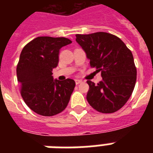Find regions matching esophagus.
<instances>
[{"instance_id": "esophagus-1", "label": "esophagus", "mask_w": 153, "mask_h": 153, "mask_svg": "<svg viewBox=\"0 0 153 153\" xmlns=\"http://www.w3.org/2000/svg\"><path fill=\"white\" fill-rule=\"evenodd\" d=\"M82 81L80 80V79H75V83H76V85H79V84L82 83Z\"/></svg>"}]
</instances>
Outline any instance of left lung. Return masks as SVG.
<instances>
[{
	"mask_svg": "<svg viewBox=\"0 0 153 153\" xmlns=\"http://www.w3.org/2000/svg\"><path fill=\"white\" fill-rule=\"evenodd\" d=\"M77 43L90 59V65L102 73V81L87 80L86 99L102 114H112L125 105L132 95L137 81L133 54L120 38L107 32L77 34Z\"/></svg>",
	"mask_w": 153,
	"mask_h": 153,
	"instance_id": "obj_1",
	"label": "left lung"
}]
</instances>
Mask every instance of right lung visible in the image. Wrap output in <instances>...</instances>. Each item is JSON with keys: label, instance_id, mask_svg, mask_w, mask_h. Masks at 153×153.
Here are the masks:
<instances>
[{"label": "right lung", "instance_id": "obj_1", "mask_svg": "<svg viewBox=\"0 0 153 153\" xmlns=\"http://www.w3.org/2000/svg\"><path fill=\"white\" fill-rule=\"evenodd\" d=\"M65 37L39 36L24 47L16 67L20 91L27 106L42 116L56 115L66 109L75 86L73 79L54 80L60 48L71 44Z\"/></svg>", "mask_w": 153, "mask_h": 153}]
</instances>
